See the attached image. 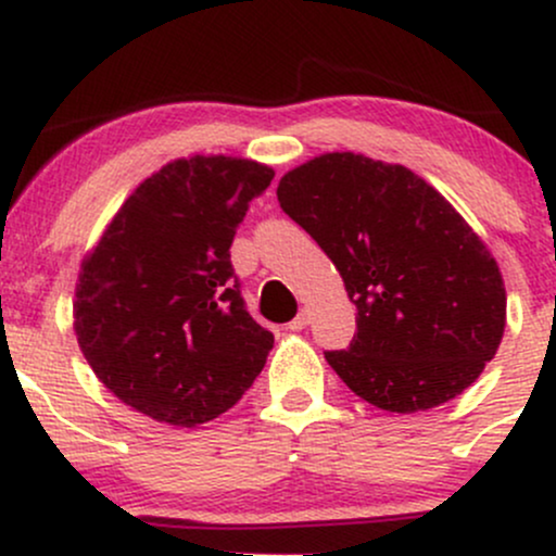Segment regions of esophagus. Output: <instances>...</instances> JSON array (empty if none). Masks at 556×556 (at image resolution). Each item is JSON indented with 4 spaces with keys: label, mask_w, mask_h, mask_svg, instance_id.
<instances>
[{
    "label": "esophagus",
    "mask_w": 556,
    "mask_h": 556,
    "mask_svg": "<svg viewBox=\"0 0 556 556\" xmlns=\"http://www.w3.org/2000/svg\"><path fill=\"white\" fill-rule=\"evenodd\" d=\"M308 324H311V311H308V308H303L295 318H292L290 324H287V329H290V331H300V329L308 327Z\"/></svg>",
    "instance_id": "34e87169"
}]
</instances>
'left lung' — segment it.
<instances>
[{"instance_id": "8db88e82", "label": "left lung", "mask_w": 556, "mask_h": 556, "mask_svg": "<svg viewBox=\"0 0 556 556\" xmlns=\"http://www.w3.org/2000/svg\"><path fill=\"white\" fill-rule=\"evenodd\" d=\"M277 198L358 311L350 348L324 353L344 384L389 413L429 410L473 384L502 342L507 292L437 188L402 164L334 151L287 172Z\"/></svg>"}]
</instances>
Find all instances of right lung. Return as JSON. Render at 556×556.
Here are the masks:
<instances>
[{
  "label": "right lung",
  "instance_id": "obj_1",
  "mask_svg": "<svg viewBox=\"0 0 556 556\" xmlns=\"http://www.w3.org/2000/svg\"><path fill=\"white\" fill-rule=\"evenodd\" d=\"M274 169L188 156L146 177L80 264L73 329L114 397L193 429L251 389L274 334L245 311L229 245Z\"/></svg>",
  "mask_w": 556,
  "mask_h": 556
}]
</instances>
